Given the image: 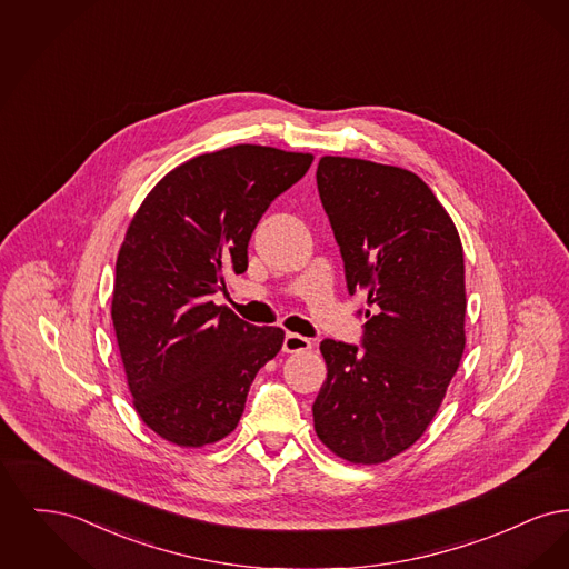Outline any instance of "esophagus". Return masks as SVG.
I'll return each instance as SVG.
<instances>
[{"label": "esophagus", "mask_w": 569, "mask_h": 569, "mask_svg": "<svg viewBox=\"0 0 569 569\" xmlns=\"http://www.w3.org/2000/svg\"><path fill=\"white\" fill-rule=\"evenodd\" d=\"M305 350H311V341L302 335L297 332H286L283 337V352L295 353L305 352Z\"/></svg>", "instance_id": "1"}]
</instances>
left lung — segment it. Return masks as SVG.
I'll return each mask as SVG.
<instances>
[{"mask_svg": "<svg viewBox=\"0 0 569 569\" xmlns=\"http://www.w3.org/2000/svg\"><path fill=\"white\" fill-rule=\"evenodd\" d=\"M318 191L348 292L362 290V348L325 339L313 427L337 457L376 465L431 425L465 350V262L455 221L413 172L330 158Z\"/></svg>", "mask_w": 569, "mask_h": 569, "instance_id": "left-lung-1", "label": "left lung"}]
</instances>
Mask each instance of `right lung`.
<instances>
[{"label":"right lung","instance_id":"add662e5","mask_svg":"<svg viewBox=\"0 0 569 569\" xmlns=\"http://www.w3.org/2000/svg\"><path fill=\"white\" fill-rule=\"evenodd\" d=\"M311 162L234 144L170 170L136 211L110 313L136 411L163 439L200 448L232 433L256 373L281 350V328L247 325L211 297L247 271L260 217Z\"/></svg>","mask_w":569,"mask_h":569}]
</instances>
